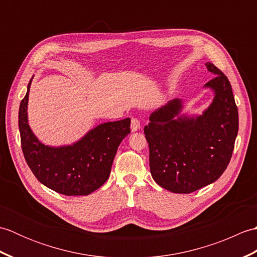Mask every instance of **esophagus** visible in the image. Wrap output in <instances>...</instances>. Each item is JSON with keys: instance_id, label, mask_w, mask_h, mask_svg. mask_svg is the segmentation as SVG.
<instances>
[{"instance_id": "34e87169", "label": "esophagus", "mask_w": 257, "mask_h": 257, "mask_svg": "<svg viewBox=\"0 0 257 257\" xmlns=\"http://www.w3.org/2000/svg\"><path fill=\"white\" fill-rule=\"evenodd\" d=\"M140 129V121L137 118L132 119V132H138Z\"/></svg>"}]
</instances>
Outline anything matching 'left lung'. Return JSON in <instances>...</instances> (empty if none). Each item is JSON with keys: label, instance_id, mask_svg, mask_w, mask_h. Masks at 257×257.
Returning a JSON list of instances; mask_svg holds the SVG:
<instances>
[{"label": "left lung", "instance_id": "left-lung-1", "mask_svg": "<svg viewBox=\"0 0 257 257\" xmlns=\"http://www.w3.org/2000/svg\"><path fill=\"white\" fill-rule=\"evenodd\" d=\"M205 66L215 75L204 85L214 91L209 108L200 116H184L182 100L176 98L152 112L144 129L151 176L173 193H191L216 181L232 158L238 132L232 87L212 63Z\"/></svg>", "mask_w": 257, "mask_h": 257}]
</instances>
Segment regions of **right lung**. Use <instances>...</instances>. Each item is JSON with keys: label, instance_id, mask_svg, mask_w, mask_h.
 <instances>
[{"label": "right lung", "instance_id": "1", "mask_svg": "<svg viewBox=\"0 0 257 257\" xmlns=\"http://www.w3.org/2000/svg\"><path fill=\"white\" fill-rule=\"evenodd\" d=\"M31 83L32 79L19 111L21 145L27 166L38 181L55 192L90 194L108 180L118 146L130 134V118L97 125L70 146H45L33 134L27 120Z\"/></svg>", "mask_w": 257, "mask_h": 257}]
</instances>
